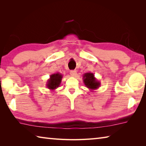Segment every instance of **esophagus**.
I'll return each instance as SVG.
<instances>
[{
    "label": "esophagus",
    "mask_w": 146,
    "mask_h": 146,
    "mask_svg": "<svg viewBox=\"0 0 146 146\" xmlns=\"http://www.w3.org/2000/svg\"><path fill=\"white\" fill-rule=\"evenodd\" d=\"M76 71L75 70H71L70 71V75L72 76H75L76 75Z\"/></svg>",
    "instance_id": "34e87169"
}]
</instances>
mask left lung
I'll return each mask as SVG.
<instances>
[{
    "instance_id": "obj_1",
    "label": "left lung",
    "mask_w": 146,
    "mask_h": 146,
    "mask_svg": "<svg viewBox=\"0 0 146 146\" xmlns=\"http://www.w3.org/2000/svg\"><path fill=\"white\" fill-rule=\"evenodd\" d=\"M83 80L86 88L90 91L98 89L100 86V82L95 78L94 74L91 72L85 73L83 75Z\"/></svg>"
}]
</instances>
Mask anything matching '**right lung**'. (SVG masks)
Returning <instances> with one entry per match:
<instances>
[{"instance_id": "right-lung-1", "label": "right lung", "mask_w": 146, "mask_h": 146, "mask_svg": "<svg viewBox=\"0 0 146 146\" xmlns=\"http://www.w3.org/2000/svg\"><path fill=\"white\" fill-rule=\"evenodd\" d=\"M62 78H63V75L61 73H56L52 74L46 82V87L50 90H54L60 86Z\"/></svg>"}]
</instances>
